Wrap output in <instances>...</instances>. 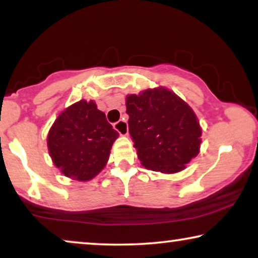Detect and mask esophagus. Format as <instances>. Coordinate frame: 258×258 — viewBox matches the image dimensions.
Instances as JSON below:
<instances>
[{
    "label": "esophagus",
    "mask_w": 258,
    "mask_h": 258,
    "mask_svg": "<svg viewBox=\"0 0 258 258\" xmlns=\"http://www.w3.org/2000/svg\"><path fill=\"white\" fill-rule=\"evenodd\" d=\"M114 128L121 136L128 135V123L125 121H118L117 123H115Z\"/></svg>",
    "instance_id": "esophagus-1"
}]
</instances>
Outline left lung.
<instances>
[{
	"label": "left lung",
	"mask_w": 258,
	"mask_h": 258,
	"mask_svg": "<svg viewBox=\"0 0 258 258\" xmlns=\"http://www.w3.org/2000/svg\"><path fill=\"white\" fill-rule=\"evenodd\" d=\"M125 107L129 134L144 168L175 174L199 155L200 122L174 91L157 87L128 95Z\"/></svg>",
	"instance_id": "left-lung-1"
}]
</instances>
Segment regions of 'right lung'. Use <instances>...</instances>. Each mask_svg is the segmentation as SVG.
Masks as SVG:
<instances>
[{
    "instance_id": "add662e5",
    "label": "right lung",
    "mask_w": 258,
    "mask_h": 258,
    "mask_svg": "<svg viewBox=\"0 0 258 258\" xmlns=\"http://www.w3.org/2000/svg\"><path fill=\"white\" fill-rule=\"evenodd\" d=\"M118 133L94 101L81 100L66 108L48 133L52 163L67 177L87 182L105 167Z\"/></svg>"
}]
</instances>
